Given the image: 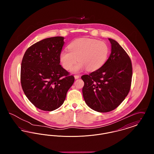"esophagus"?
<instances>
[{
    "instance_id": "34e87169",
    "label": "esophagus",
    "mask_w": 154,
    "mask_h": 154,
    "mask_svg": "<svg viewBox=\"0 0 154 154\" xmlns=\"http://www.w3.org/2000/svg\"><path fill=\"white\" fill-rule=\"evenodd\" d=\"M74 77V79H75V80L79 79L80 78V76H79V75H75Z\"/></svg>"
}]
</instances>
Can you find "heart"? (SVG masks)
I'll return each instance as SVG.
<instances>
[{
    "mask_svg": "<svg viewBox=\"0 0 154 154\" xmlns=\"http://www.w3.org/2000/svg\"><path fill=\"white\" fill-rule=\"evenodd\" d=\"M69 50L60 52L59 61L67 70L72 69L77 73L87 69L89 72L99 70L106 62L110 53L109 47L106 43L89 38H78L68 45Z\"/></svg>",
    "mask_w": 154,
    "mask_h": 154,
    "instance_id": "b5f03b06",
    "label": "heart"
}]
</instances>
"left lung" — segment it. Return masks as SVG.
Instances as JSON below:
<instances>
[{
    "mask_svg": "<svg viewBox=\"0 0 154 154\" xmlns=\"http://www.w3.org/2000/svg\"><path fill=\"white\" fill-rule=\"evenodd\" d=\"M109 40L111 51L105 64L81 77L85 102L91 109L100 112L116 109L128 95L132 81L131 59L117 42L110 38Z\"/></svg>",
    "mask_w": 154,
    "mask_h": 154,
    "instance_id": "left-lung-1",
    "label": "left lung"
}]
</instances>
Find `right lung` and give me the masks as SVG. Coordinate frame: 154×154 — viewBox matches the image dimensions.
<instances>
[{
  "label": "right lung",
  "instance_id": "add662e5",
  "mask_svg": "<svg viewBox=\"0 0 154 154\" xmlns=\"http://www.w3.org/2000/svg\"><path fill=\"white\" fill-rule=\"evenodd\" d=\"M64 37H53L33 44L22 58L21 82L27 98L37 108L51 111L60 107L74 81L59 64Z\"/></svg>",
  "mask_w": 154,
  "mask_h": 154
}]
</instances>
